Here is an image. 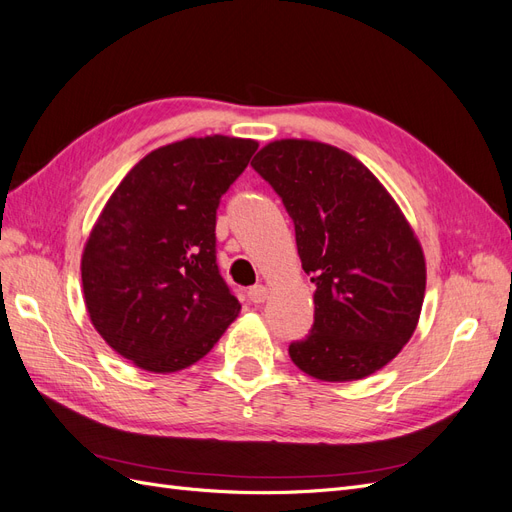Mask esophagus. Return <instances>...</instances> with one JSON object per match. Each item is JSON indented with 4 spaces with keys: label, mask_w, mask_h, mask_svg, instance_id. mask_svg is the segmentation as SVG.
<instances>
[{
    "label": "esophagus",
    "mask_w": 512,
    "mask_h": 512,
    "mask_svg": "<svg viewBox=\"0 0 512 512\" xmlns=\"http://www.w3.org/2000/svg\"><path fill=\"white\" fill-rule=\"evenodd\" d=\"M247 294H250V301L252 303H265V299H267V288L265 286H262V284H258V286H252L250 288V292H247Z\"/></svg>",
    "instance_id": "esophagus-1"
}]
</instances>
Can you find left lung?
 Masks as SVG:
<instances>
[{
    "mask_svg": "<svg viewBox=\"0 0 512 512\" xmlns=\"http://www.w3.org/2000/svg\"><path fill=\"white\" fill-rule=\"evenodd\" d=\"M256 173L294 222L312 277L314 324L288 354L324 382L371 376L412 337L425 297V256L384 185L350 153L318 141L262 147Z\"/></svg>",
    "mask_w": 512,
    "mask_h": 512,
    "instance_id": "left-lung-1",
    "label": "left lung"
}]
</instances>
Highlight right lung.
Masks as SVG:
<instances>
[{"label": "right lung", "mask_w": 512, "mask_h": 512, "mask_svg": "<svg viewBox=\"0 0 512 512\" xmlns=\"http://www.w3.org/2000/svg\"><path fill=\"white\" fill-rule=\"evenodd\" d=\"M256 149L213 134L151 151L91 228L81 260L87 314L136 367H190L239 316L215 262V213Z\"/></svg>", "instance_id": "right-lung-1"}]
</instances>
